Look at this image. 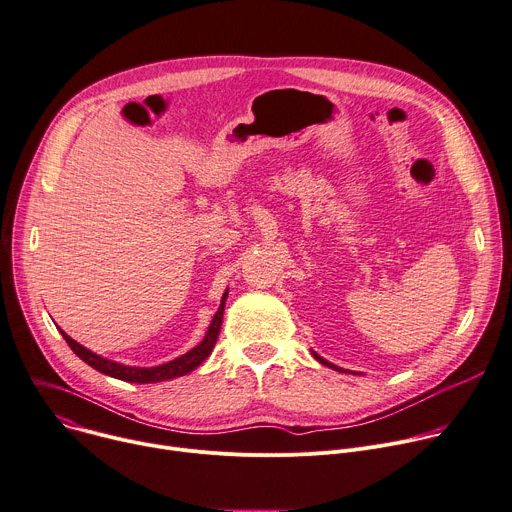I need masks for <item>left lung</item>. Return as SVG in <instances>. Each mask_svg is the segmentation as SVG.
Masks as SVG:
<instances>
[{
    "mask_svg": "<svg viewBox=\"0 0 512 512\" xmlns=\"http://www.w3.org/2000/svg\"><path fill=\"white\" fill-rule=\"evenodd\" d=\"M314 357H316V359H318V361H320V363H322V365H327V367H333V369H337V371H345V369H341V367H337V365H333V363H329V361H327V359H322V357H318V355H316V353H314Z\"/></svg>",
    "mask_w": 512,
    "mask_h": 512,
    "instance_id": "obj_1",
    "label": "left lung"
}]
</instances>
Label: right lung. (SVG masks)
Listing matches in <instances>:
<instances>
[{
	"label": "right lung",
	"instance_id": "add662e5",
	"mask_svg": "<svg viewBox=\"0 0 512 512\" xmlns=\"http://www.w3.org/2000/svg\"><path fill=\"white\" fill-rule=\"evenodd\" d=\"M226 294L228 292H224V296H222L220 308L212 318V324H210V329H208L204 341L198 347H194L192 351H188L185 355H181V357H177V359H173L165 365H159V367H128V365H122V363H116V361H110V359H104L96 353H91L89 349H85L83 345L73 341L65 331H61V335L79 359H83L87 365L102 371V374H106L110 378L130 382V384H155V382H163V380H173V378L190 374L192 369H196L212 353V349L216 345V339H218V333H220V327H222Z\"/></svg>",
	"mask_w": 512,
	"mask_h": 512
}]
</instances>
